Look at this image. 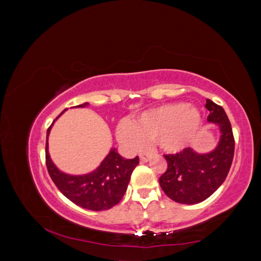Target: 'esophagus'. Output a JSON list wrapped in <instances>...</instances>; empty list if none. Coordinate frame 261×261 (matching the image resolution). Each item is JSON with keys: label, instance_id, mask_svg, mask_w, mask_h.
I'll list each match as a JSON object with an SVG mask.
<instances>
[{"label": "esophagus", "instance_id": "1", "mask_svg": "<svg viewBox=\"0 0 261 261\" xmlns=\"http://www.w3.org/2000/svg\"><path fill=\"white\" fill-rule=\"evenodd\" d=\"M151 151H144V152H141L140 154V160L142 161V162H148V160H149V158L151 157Z\"/></svg>", "mask_w": 261, "mask_h": 261}]
</instances>
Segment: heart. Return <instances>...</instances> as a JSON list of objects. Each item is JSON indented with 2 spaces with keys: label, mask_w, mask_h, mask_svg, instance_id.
<instances>
[{
  "label": "heart",
  "mask_w": 261,
  "mask_h": 261,
  "mask_svg": "<svg viewBox=\"0 0 261 261\" xmlns=\"http://www.w3.org/2000/svg\"><path fill=\"white\" fill-rule=\"evenodd\" d=\"M200 124V113L195 106L167 104L145 112L132 124L121 123L117 138L131 149H140L146 141L156 140L162 149L176 152L193 140Z\"/></svg>",
  "instance_id": "heart-1"
}]
</instances>
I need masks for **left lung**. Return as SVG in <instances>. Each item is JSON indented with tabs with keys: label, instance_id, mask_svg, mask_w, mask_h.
Wrapping results in <instances>:
<instances>
[{
	"label": "left lung",
	"instance_id": "left-lung-1",
	"mask_svg": "<svg viewBox=\"0 0 261 261\" xmlns=\"http://www.w3.org/2000/svg\"><path fill=\"white\" fill-rule=\"evenodd\" d=\"M207 120L218 124L221 140L209 154H197L185 148L176 154L164 155L167 168L160 177L165 195L178 203L193 205L211 197L225 181L234 156V136L228 117L222 106L207 99Z\"/></svg>",
	"mask_w": 261,
	"mask_h": 261
}]
</instances>
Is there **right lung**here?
<instances>
[{"instance_id":"1","label":"right lung","mask_w":261,"mask_h":261,"mask_svg":"<svg viewBox=\"0 0 261 261\" xmlns=\"http://www.w3.org/2000/svg\"><path fill=\"white\" fill-rule=\"evenodd\" d=\"M87 105L88 103L78 107ZM50 127L52 125H49L46 135V166L59 190L75 205L89 211H106L117 205L126 191L132 171L139 164L138 156L125 160L115 149H112L99 167L89 174L78 176L64 174L56 168L48 154L47 138Z\"/></svg>"}]
</instances>
